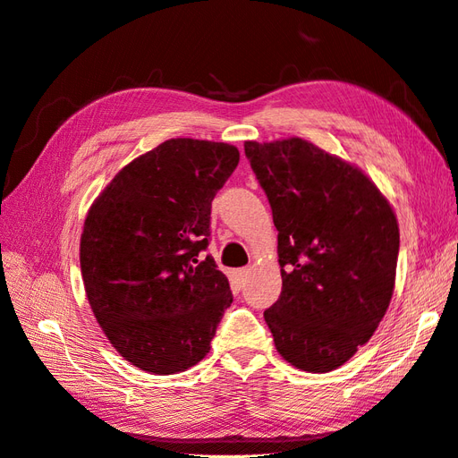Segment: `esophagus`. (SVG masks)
Here are the masks:
<instances>
[{
  "instance_id": "34e87169",
  "label": "esophagus",
  "mask_w": 458,
  "mask_h": 458,
  "mask_svg": "<svg viewBox=\"0 0 458 458\" xmlns=\"http://www.w3.org/2000/svg\"><path fill=\"white\" fill-rule=\"evenodd\" d=\"M248 275H250V269H248V267H242V269H239L237 273H234V276H237L239 281H246Z\"/></svg>"
}]
</instances>
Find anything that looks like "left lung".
Returning <instances> with one entry per match:
<instances>
[{
  "label": "left lung",
  "mask_w": 458,
  "mask_h": 458,
  "mask_svg": "<svg viewBox=\"0 0 458 458\" xmlns=\"http://www.w3.org/2000/svg\"><path fill=\"white\" fill-rule=\"evenodd\" d=\"M279 231L283 293L263 311L296 369L328 372L370 340L394 294L399 227L355 165L300 140L244 143Z\"/></svg>",
  "instance_id": "obj_1"
}]
</instances>
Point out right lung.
I'll return each instance as SVG.
<instances>
[{
    "instance_id": "add662e5",
    "label": "right lung",
    "mask_w": 458,
    "mask_h": 458,
    "mask_svg": "<svg viewBox=\"0 0 458 458\" xmlns=\"http://www.w3.org/2000/svg\"><path fill=\"white\" fill-rule=\"evenodd\" d=\"M237 164V147L177 137L123 165L89 208L80 241L86 294L137 369L175 374L210 352L233 294L202 250L212 200Z\"/></svg>"
}]
</instances>
